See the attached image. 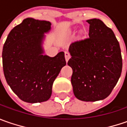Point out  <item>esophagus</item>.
Masks as SVG:
<instances>
[{"label":"esophagus","mask_w":127,"mask_h":127,"mask_svg":"<svg viewBox=\"0 0 127 127\" xmlns=\"http://www.w3.org/2000/svg\"><path fill=\"white\" fill-rule=\"evenodd\" d=\"M70 57H71L70 53L68 52V51H66V52H65V59H66V62L68 61V59H70Z\"/></svg>","instance_id":"esophagus-1"}]
</instances>
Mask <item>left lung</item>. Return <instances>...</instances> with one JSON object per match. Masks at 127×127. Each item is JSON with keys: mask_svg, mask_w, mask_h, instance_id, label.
Listing matches in <instances>:
<instances>
[{"mask_svg": "<svg viewBox=\"0 0 127 127\" xmlns=\"http://www.w3.org/2000/svg\"><path fill=\"white\" fill-rule=\"evenodd\" d=\"M88 37L73 42L68 65L71 84L78 100L95 102L108 97L122 70L120 44L113 31L99 19H90Z\"/></svg>", "mask_w": 127, "mask_h": 127, "instance_id": "1", "label": "left lung"}]
</instances>
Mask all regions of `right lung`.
Masks as SVG:
<instances>
[{
    "label": "right lung",
    "instance_id": "obj_1",
    "mask_svg": "<svg viewBox=\"0 0 127 127\" xmlns=\"http://www.w3.org/2000/svg\"><path fill=\"white\" fill-rule=\"evenodd\" d=\"M50 29V22L28 17L10 32L3 45L5 80L24 102L37 103L49 100L54 81L66 66L63 51L54 57L42 54L44 34Z\"/></svg>",
    "mask_w": 127,
    "mask_h": 127
}]
</instances>
